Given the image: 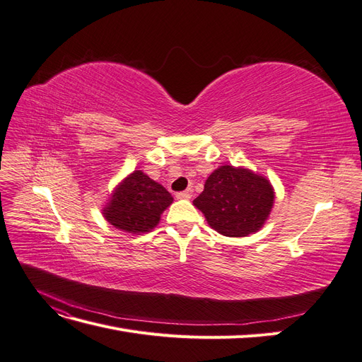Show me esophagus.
<instances>
[{"instance_id":"esophagus-1","label":"esophagus","mask_w":362,"mask_h":362,"mask_svg":"<svg viewBox=\"0 0 362 362\" xmlns=\"http://www.w3.org/2000/svg\"><path fill=\"white\" fill-rule=\"evenodd\" d=\"M192 193H193L192 189L184 190V192H178V193H177V198H178V199H190V198H192Z\"/></svg>"}]
</instances>
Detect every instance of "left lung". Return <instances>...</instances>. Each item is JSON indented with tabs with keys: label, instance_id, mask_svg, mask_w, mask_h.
Segmentation results:
<instances>
[{
	"label": "left lung",
	"instance_id": "obj_1",
	"mask_svg": "<svg viewBox=\"0 0 362 362\" xmlns=\"http://www.w3.org/2000/svg\"><path fill=\"white\" fill-rule=\"evenodd\" d=\"M275 192L264 177L249 169L221 166L205 181L193 201L214 231L226 237H246L259 231L272 211Z\"/></svg>",
	"mask_w": 362,
	"mask_h": 362
}]
</instances>
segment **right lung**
Masks as SVG:
<instances>
[{
    "mask_svg": "<svg viewBox=\"0 0 362 362\" xmlns=\"http://www.w3.org/2000/svg\"><path fill=\"white\" fill-rule=\"evenodd\" d=\"M172 194L141 170L120 182L104 208L107 222L129 234L149 233L172 204Z\"/></svg>",
    "mask_w": 362,
    "mask_h": 362,
    "instance_id": "add662e5",
    "label": "right lung"
}]
</instances>
